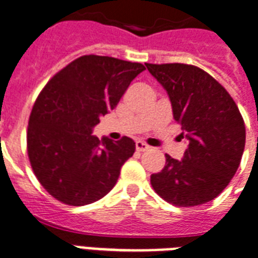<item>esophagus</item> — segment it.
Instances as JSON below:
<instances>
[{"mask_svg": "<svg viewBox=\"0 0 258 258\" xmlns=\"http://www.w3.org/2000/svg\"><path fill=\"white\" fill-rule=\"evenodd\" d=\"M135 149H137V151H146L149 150L150 147L147 146L145 142H142V141H137V142H135Z\"/></svg>", "mask_w": 258, "mask_h": 258, "instance_id": "1", "label": "esophagus"}]
</instances>
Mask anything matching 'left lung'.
Listing matches in <instances>:
<instances>
[{
    "instance_id": "left-lung-1",
    "label": "left lung",
    "mask_w": 258,
    "mask_h": 258,
    "mask_svg": "<svg viewBox=\"0 0 258 258\" xmlns=\"http://www.w3.org/2000/svg\"><path fill=\"white\" fill-rule=\"evenodd\" d=\"M146 68L168 92L173 117L188 141L181 161L166 154L164 169L151 174V186L178 207L208 203L229 185L242 158L246 135L238 107L214 77L196 66Z\"/></svg>"
}]
</instances>
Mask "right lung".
<instances>
[{"instance_id":"1","label":"right lung","mask_w":258,"mask_h":258,"mask_svg":"<svg viewBox=\"0 0 258 258\" xmlns=\"http://www.w3.org/2000/svg\"><path fill=\"white\" fill-rule=\"evenodd\" d=\"M143 70L137 62L84 55L43 88L29 116L27 150L35 176L52 198L85 206L115 186L135 142L128 137L100 141L92 131Z\"/></svg>"}]
</instances>
